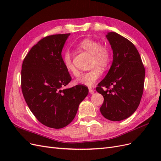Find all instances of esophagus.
<instances>
[{"instance_id":"obj_1","label":"esophagus","mask_w":161,"mask_h":161,"mask_svg":"<svg viewBox=\"0 0 161 161\" xmlns=\"http://www.w3.org/2000/svg\"><path fill=\"white\" fill-rule=\"evenodd\" d=\"M89 91L90 94H93L94 93V90L91 89V88H89Z\"/></svg>"}]
</instances>
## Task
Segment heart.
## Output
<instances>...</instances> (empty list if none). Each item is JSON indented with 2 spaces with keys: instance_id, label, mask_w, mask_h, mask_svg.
<instances>
[{
  "instance_id": "obj_1",
  "label": "heart",
  "mask_w": 161,
  "mask_h": 161,
  "mask_svg": "<svg viewBox=\"0 0 161 161\" xmlns=\"http://www.w3.org/2000/svg\"><path fill=\"white\" fill-rule=\"evenodd\" d=\"M79 47L91 54V67L92 69L82 74L76 82L79 84L91 86L95 84L101 76L102 70L101 68L105 69L109 65L111 53L108 46L101 44L99 42L92 39L83 40L79 43ZM62 60L68 71L75 76H79V72L73 63L72 53L69 50L65 51Z\"/></svg>"
}]
</instances>
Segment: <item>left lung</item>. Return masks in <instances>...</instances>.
<instances>
[{
	"mask_svg": "<svg viewBox=\"0 0 161 161\" xmlns=\"http://www.w3.org/2000/svg\"><path fill=\"white\" fill-rule=\"evenodd\" d=\"M106 37L113 50V62L96 90L104 98L101 114L109 120L121 121L132 115L140 103L145 69L138 51L128 39L115 32Z\"/></svg>",
	"mask_w": 161,
	"mask_h": 161,
	"instance_id": "left-lung-1",
	"label": "left lung"
}]
</instances>
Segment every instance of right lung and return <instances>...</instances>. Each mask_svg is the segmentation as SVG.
Returning <instances> with one entry per match:
<instances>
[{
  "label": "right lung",
  "mask_w": 161,
  "mask_h": 161,
  "mask_svg": "<svg viewBox=\"0 0 161 161\" xmlns=\"http://www.w3.org/2000/svg\"><path fill=\"white\" fill-rule=\"evenodd\" d=\"M70 33L43 37L25 57L21 70V90L37 119L49 128L60 129L74 119L89 93L82 85L62 89L72 78L63 63L62 50Z\"/></svg>",
  "instance_id": "add662e5"
}]
</instances>
